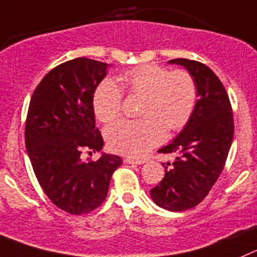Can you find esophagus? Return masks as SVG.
<instances>
[{"mask_svg":"<svg viewBox=\"0 0 257 257\" xmlns=\"http://www.w3.org/2000/svg\"><path fill=\"white\" fill-rule=\"evenodd\" d=\"M124 163L127 164H138V165H140V164H144L145 161L141 160V159H135V158H130V156H127V158L123 159Z\"/></svg>","mask_w":257,"mask_h":257,"instance_id":"1","label":"esophagus"}]
</instances>
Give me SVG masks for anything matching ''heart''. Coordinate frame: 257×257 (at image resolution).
Instances as JSON below:
<instances>
[{
    "instance_id": "b5f03b06",
    "label": "heart",
    "mask_w": 257,
    "mask_h": 257,
    "mask_svg": "<svg viewBox=\"0 0 257 257\" xmlns=\"http://www.w3.org/2000/svg\"><path fill=\"white\" fill-rule=\"evenodd\" d=\"M118 85L107 79L93 94L97 118L104 123L122 113L123 92L141 98L140 119H122L106 128L109 148L119 154L140 156L160 144L167 131H178L194 112L198 90L194 78L185 70L172 72L159 65H141L117 78Z\"/></svg>"
}]
</instances>
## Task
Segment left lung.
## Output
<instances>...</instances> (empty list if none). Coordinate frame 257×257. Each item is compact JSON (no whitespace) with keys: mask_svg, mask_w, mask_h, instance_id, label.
Wrapping results in <instances>:
<instances>
[{"mask_svg":"<svg viewBox=\"0 0 257 257\" xmlns=\"http://www.w3.org/2000/svg\"><path fill=\"white\" fill-rule=\"evenodd\" d=\"M183 65L194 78L198 101L184 130L159 150L177 154L167 163L165 175L150 190L153 200L168 211H187L199 204L221 175L233 140V113L223 84L206 64L195 60H169Z\"/></svg>","mask_w":257,"mask_h":257,"instance_id":"1","label":"left lung"}]
</instances>
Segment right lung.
<instances>
[{
	"label": "right lung",
	"instance_id": "add662e5",
	"mask_svg": "<svg viewBox=\"0 0 257 257\" xmlns=\"http://www.w3.org/2000/svg\"><path fill=\"white\" fill-rule=\"evenodd\" d=\"M107 63L75 58L51 69L34 90L25 124V144L38 182L58 208L80 216L106 199L109 180L122 164L102 154L96 161L82 153L101 151L93 94L106 77Z\"/></svg>",
	"mask_w": 257,
	"mask_h": 257
}]
</instances>
